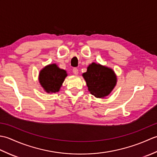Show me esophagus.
I'll use <instances>...</instances> for the list:
<instances>
[{
	"instance_id": "esophagus-1",
	"label": "esophagus",
	"mask_w": 157,
	"mask_h": 157,
	"mask_svg": "<svg viewBox=\"0 0 157 157\" xmlns=\"http://www.w3.org/2000/svg\"><path fill=\"white\" fill-rule=\"evenodd\" d=\"M73 72L75 75H78V69L77 68H73Z\"/></svg>"
}]
</instances>
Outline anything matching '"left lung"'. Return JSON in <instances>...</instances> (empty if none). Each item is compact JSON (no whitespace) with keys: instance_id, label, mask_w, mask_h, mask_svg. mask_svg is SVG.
<instances>
[{"instance_id":"8db88e82","label":"left lung","mask_w":157,"mask_h":157,"mask_svg":"<svg viewBox=\"0 0 157 157\" xmlns=\"http://www.w3.org/2000/svg\"><path fill=\"white\" fill-rule=\"evenodd\" d=\"M82 75L89 92L96 98L108 96L117 84V77L112 69L95 63L90 65Z\"/></svg>"}]
</instances>
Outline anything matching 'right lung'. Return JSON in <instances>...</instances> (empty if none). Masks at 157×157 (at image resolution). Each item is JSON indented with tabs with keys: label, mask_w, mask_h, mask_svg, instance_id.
I'll use <instances>...</instances> for the list:
<instances>
[{
	"label": "right lung",
	"mask_w": 157,
	"mask_h": 157,
	"mask_svg": "<svg viewBox=\"0 0 157 157\" xmlns=\"http://www.w3.org/2000/svg\"><path fill=\"white\" fill-rule=\"evenodd\" d=\"M67 75L65 70L60 69L56 64H51L41 70L38 79L46 92L55 93L59 91Z\"/></svg>",
	"instance_id": "obj_1"
}]
</instances>
